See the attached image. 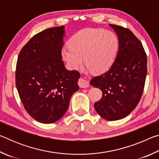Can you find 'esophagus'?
I'll return each mask as SVG.
<instances>
[{"instance_id":"1","label":"esophagus","mask_w":159,"mask_h":159,"mask_svg":"<svg viewBox=\"0 0 159 159\" xmlns=\"http://www.w3.org/2000/svg\"><path fill=\"white\" fill-rule=\"evenodd\" d=\"M79 85L80 86V88H86L89 86V83H88V82L86 80L83 79H80L79 80Z\"/></svg>"}]
</instances>
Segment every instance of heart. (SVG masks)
Here are the masks:
<instances>
[{
    "mask_svg": "<svg viewBox=\"0 0 159 159\" xmlns=\"http://www.w3.org/2000/svg\"><path fill=\"white\" fill-rule=\"evenodd\" d=\"M118 48V39L113 32L84 29L71 38L69 46L63 48L61 55L71 69L79 68L84 58L85 66L90 71L100 74L112 65Z\"/></svg>",
    "mask_w": 159,
    "mask_h": 159,
    "instance_id": "heart-1",
    "label": "heart"
}]
</instances>
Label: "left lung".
Here are the masks:
<instances>
[{
	"label": "left lung",
	"instance_id": "1",
	"mask_svg": "<svg viewBox=\"0 0 159 159\" xmlns=\"http://www.w3.org/2000/svg\"><path fill=\"white\" fill-rule=\"evenodd\" d=\"M117 34L119 48L108 71L94 77L90 85L102 91L94 104L96 111L108 120L121 119L135 109L143 93L147 58L140 41L127 28L109 25Z\"/></svg>",
	"mask_w": 159,
	"mask_h": 159
}]
</instances>
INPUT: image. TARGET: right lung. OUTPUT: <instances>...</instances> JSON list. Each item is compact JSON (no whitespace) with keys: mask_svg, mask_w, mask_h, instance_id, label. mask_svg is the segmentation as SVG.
Listing matches in <instances>:
<instances>
[{"mask_svg":"<svg viewBox=\"0 0 159 159\" xmlns=\"http://www.w3.org/2000/svg\"><path fill=\"white\" fill-rule=\"evenodd\" d=\"M64 26L34 36L19 54L15 84L24 107L40 123H52L65 114L79 90L80 73L67 70L61 60Z\"/></svg>","mask_w":159,"mask_h":159,"instance_id":"right-lung-1","label":"right lung"}]
</instances>
